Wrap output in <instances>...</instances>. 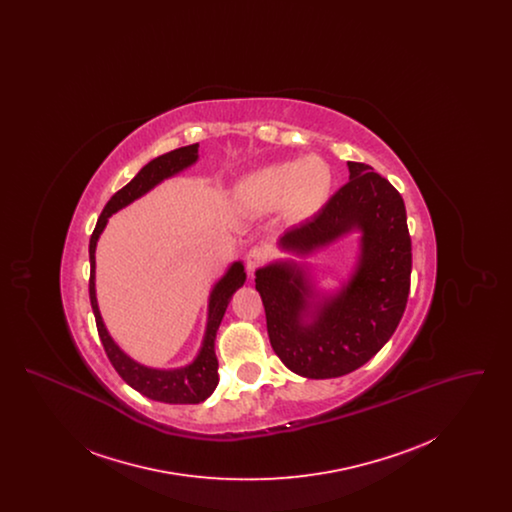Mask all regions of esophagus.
<instances>
[{"label": "esophagus", "instance_id": "obj_1", "mask_svg": "<svg viewBox=\"0 0 512 512\" xmlns=\"http://www.w3.org/2000/svg\"><path fill=\"white\" fill-rule=\"evenodd\" d=\"M267 255V249L261 247V245H255V247H251V249L247 251V255H245V265H247L249 274H253L257 268L261 267V265L267 261Z\"/></svg>", "mask_w": 512, "mask_h": 512}]
</instances>
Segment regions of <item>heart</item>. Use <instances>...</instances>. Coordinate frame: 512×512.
Segmentation results:
<instances>
[{
	"label": "heart",
	"mask_w": 512,
	"mask_h": 512,
	"mask_svg": "<svg viewBox=\"0 0 512 512\" xmlns=\"http://www.w3.org/2000/svg\"><path fill=\"white\" fill-rule=\"evenodd\" d=\"M238 190L255 207L270 211L284 207L293 219H311L330 197L332 171L324 159L309 155L251 172Z\"/></svg>",
	"instance_id": "obj_1"
}]
</instances>
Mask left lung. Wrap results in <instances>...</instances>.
Instances as JSON below:
<instances>
[{
	"instance_id": "1",
	"label": "left lung",
	"mask_w": 512,
	"mask_h": 512,
	"mask_svg": "<svg viewBox=\"0 0 512 512\" xmlns=\"http://www.w3.org/2000/svg\"><path fill=\"white\" fill-rule=\"evenodd\" d=\"M311 220L278 240L288 257L255 270L270 345L292 372L326 380L357 370L393 336L411 288V236L399 192L365 163ZM358 234L350 272L324 287L308 259Z\"/></svg>"
}]
</instances>
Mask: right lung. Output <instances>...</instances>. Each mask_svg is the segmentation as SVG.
I'll list each match as a JSON object with an SVG mask.
<instances>
[{"instance_id":"add662e5","label":"right lung","mask_w":512,"mask_h":512,"mask_svg":"<svg viewBox=\"0 0 512 512\" xmlns=\"http://www.w3.org/2000/svg\"><path fill=\"white\" fill-rule=\"evenodd\" d=\"M197 161H199V144L178 147L149 161L146 167H142L122 190L107 201L96 224V230L90 238V301H92L99 338L105 347V353L111 365L115 366V370L121 374L122 380L130 388L140 391L142 395H146L153 401L171 403V405H195L211 397L213 391L217 390L219 361L215 355V340L232 295L245 284L247 276H245L244 263L242 261L230 263L224 270V274L213 284L209 292V301H207L205 334L195 353L194 361L176 368H157V366H147L132 359L126 351H122L121 345L109 334L103 317L99 313L98 293H96V249H98L99 236L103 234L107 222L115 213H119L136 199L149 194L161 182L194 167Z\"/></svg>"}]
</instances>
